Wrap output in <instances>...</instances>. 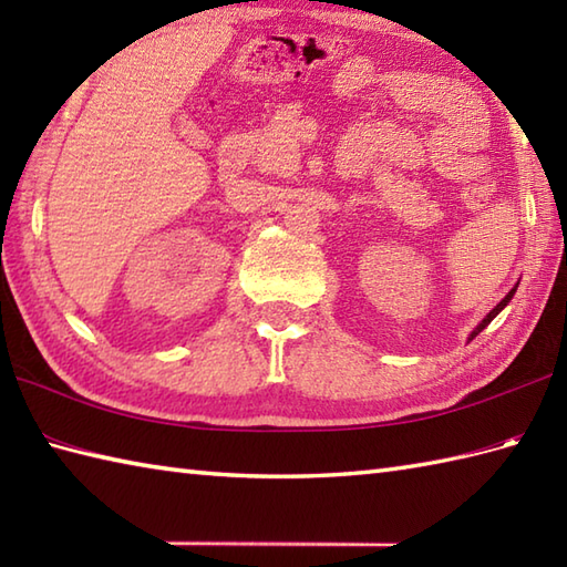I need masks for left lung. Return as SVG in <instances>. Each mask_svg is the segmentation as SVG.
<instances>
[{
  "label": "left lung",
  "instance_id": "left-lung-1",
  "mask_svg": "<svg viewBox=\"0 0 567 567\" xmlns=\"http://www.w3.org/2000/svg\"><path fill=\"white\" fill-rule=\"evenodd\" d=\"M514 292H516V287H514V290H512V292H509V295H507V297H504V299H502V302H499V305H497V307H495V309H492V311H489V315H487V317H485V319H483V321H480V323H477V329H475V331H473V333H470V339H467V341H473V339H475V336H477V333H480V331H483V329H485V327H487V323H489V321H492V319H495V317H497V315H499V311H502V309H504V307H507V305H509V299H512V297H514Z\"/></svg>",
  "mask_w": 567,
  "mask_h": 567
}]
</instances>
